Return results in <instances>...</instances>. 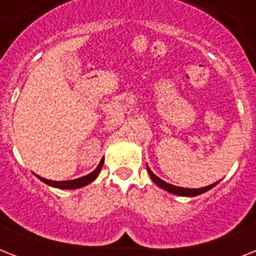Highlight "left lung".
I'll return each mask as SVG.
<instances>
[{
    "label": "left lung",
    "instance_id": "8db88e82",
    "mask_svg": "<svg viewBox=\"0 0 256 256\" xmlns=\"http://www.w3.org/2000/svg\"><path fill=\"white\" fill-rule=\"evenodd\" d=\"M148 175H150V178L152 179V182H156L160 188L168 191V192H171V194L180 195V196H195V195L203 194V192H206V191H208L210 188H212V187L218 184V182H216L210 184V186L202 187V188H184V187H178V186H174V184H170V183H166L164 180L158 178V176H156V175L154 174V172H152L148 168Z\"/></svg>",
    "mask_w": 256,
    "mask_h": 256
}]
</instances>
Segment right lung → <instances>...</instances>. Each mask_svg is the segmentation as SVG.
<instances>
[{
  "instance_id": "right-lung-1",
  "label": "right lung",
  "mask_w": 256,
  "mask_h": 256,
  "mask_svg": "<svg viewBox=\"0 0 256 256\" xmlns=\"http://www.w3.org/2000/svg\"><path fill=\"white\" fill-rule=\"evenodd\" d=\"M102 166H104V160H100V164H98V168L92 171V172L85 175V176H81V178L73 179V180H62V182H57V180H50V179L41 178V176H38V175L37 176L38 179H41L42 182L46 183V184H49V186L57 187V188H65V190H73V188H80V187H84L86 186V184H88V183H92V180L98 176Z\"/></svg>"
}]
</instances>
